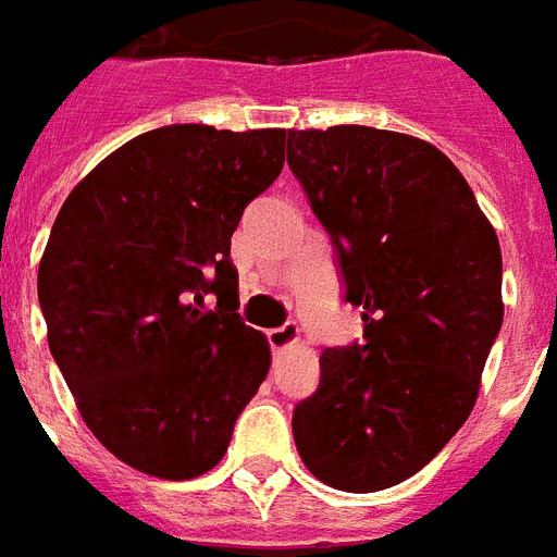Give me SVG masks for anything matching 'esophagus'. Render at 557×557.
<instances>
[{
  "label": "esophagus",
  "instance_id": "1",
  "mask_svg": "<svg viewBox=\"0 0 557 557\" xmlns=\"http://www.w3.org/2000/svg\"><path fill=\"white\" fill-rule=\"evenodd\" d=\"M297 341H300V329H297V323H286V325H280V329H271V332H269V346L274 351L288 349V346H294Z\"/></svg>",
  "mask_w": 557,
  "mask_h": 557
}]
</instances>
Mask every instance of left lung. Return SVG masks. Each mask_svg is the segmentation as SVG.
<instances>
[{
    "label": "left lung",
    "instance_id": "8db88e82",
    "mask_svg": "<svg viewBox=\"0 0 557 557\" xmlns=\"http://www.w3.org/2000/svg\"><path fill=\"white\" fill-rule=\"evenodd\" d=\"M288 165L332 234L346 300L363 309V343L320 355L294 443L334 490H388L426 467L478 400L504 323L498 234L426 139L292 128Z\"/></svg>",
    "mask_w": 557,
    "mask_h": 557
}]
</instances>
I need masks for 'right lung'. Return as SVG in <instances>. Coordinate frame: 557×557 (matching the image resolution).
I'll return each instance as SVG.
<instances>
[{
  "label": "right lung",
  "instance_id": "add662e5",
  "mask_svg": "<svg viewBox=\"0 0 557 557\" xmlns=\"http://www.w3.org/2000/svg\"><path fill=\"white\" fill-rule=\"evenodd\" d=\"M283 162V128L169 125L108 153L59 208L36 277L48 346L85 426L137 472L214 469L269 374L265 334L237 314L232 234Z\"/></svg>",
  "mask_w": 557,
  "mask_h": 557
}]
</instances>
